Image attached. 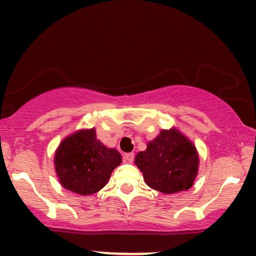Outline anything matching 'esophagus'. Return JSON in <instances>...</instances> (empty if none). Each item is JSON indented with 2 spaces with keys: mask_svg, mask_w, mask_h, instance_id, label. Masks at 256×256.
<instances>
[{
  "mask_svg": "<svg viewBox=\"0 0 256 256\" xmlns=\"http://www.w3.org/2000/svg\"><path fill=\"white\" fill-rule=\"evenodd\" d=\"M124 158L126 162H132L134 158V152H126V154L124 155Z\"/></svg>",
  "mask_w": 256,
  "mask_h": 256,
  "instance_id": "1",
  "label": "esophagus"
}]
</instances>
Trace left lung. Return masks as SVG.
<instances>
[{
	"label": "left lung",
	"mask_w": 256,
	"mask_h": 256,
	"mask_svg": "<svg viewBox=\"0 0 256 256\" xmlns=\"http://www.w3.org/2000/svg\"><path fill=\"white\" fill-rule=\"evenodd\" d=\"M134 164L152 189L174 194L192 186L200 160L194 143L173 128L161 130L146 150L136 155Z\"/></svg>",
	"instance_id": "8db88e82"
}]
</instances>
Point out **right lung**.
<instances>
[{"mask_svg": "<svg viewBox=\"0 0 256 256\" xmlns=\"http://www.w3.org/2000/svg\"><path fill=\"white\" fill-rule=\"evenodd\" d=\"M54 164L64 189L85 196L108 183L112 172L122 164V155L100 142L95 128H90L64 138L55 152Z\"/></svg>", "mask_w": 256, "mask_h": 256, "instance_id": "obj_1", "label": "right lung"}]
</instances>
